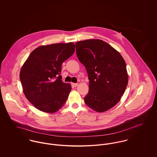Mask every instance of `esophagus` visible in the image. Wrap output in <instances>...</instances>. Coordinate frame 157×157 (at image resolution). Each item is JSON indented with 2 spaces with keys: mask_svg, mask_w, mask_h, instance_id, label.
I'll list each match as a JSON object with an SVG mask.
<instances>
[{
  "mask_svg": "<svg viewBox=\"0 0 157 157\" xmlns=\"http://www.w3.org/2000/svg\"><path fill=\"white\" fill-rule=\"evenodd\" d=\"M78 83H72V86H73V87H76V86H78Z\"/></svg>",
  "mask_w": 157,
  "mask_h": 157,
  "instance_id": "obj_1",
  "label": "esophagus"
}]
</instances>
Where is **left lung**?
<instances>
[{
  "instance_id": "obj_1",
  "label": "left lung",
  "mask_w": 157,
  "mask_h": 157,
  "mask_svg": "<svg viewBox=\"0 0 157 157\" xmlns=\"http://www.w3.org/2000/svg\"><path fill=\"white\" fill-rule=\"evenodd\" d=\"M75 47L90 80L85 103L96 112L111 109L120 100L128 83L124 59L111 45L100 39L79 41Z\"/></svg>"
}]
</instances>
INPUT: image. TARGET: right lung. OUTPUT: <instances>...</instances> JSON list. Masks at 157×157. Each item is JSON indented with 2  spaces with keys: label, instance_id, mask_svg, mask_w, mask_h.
Here are the masks:
<instances>
[{
  "label": "right lung",
  "instance_id": "right-lung-1",
  "mask_svg": "<svg viewBox=\"0 0 157 157\" xmlns=\"http://www.w3.org/2000/svg\"><path fill=\"white\" fill-rule=\"evenodd\" d=\"M75 51L73 42L42 45L30 54L21 67L20 80L28 100L46 113L58 111L66 103L71 90L62 82V65Z\"/></svg>",
  "mask_w": 157,
  "mask_h": 157
}]
</instances>
